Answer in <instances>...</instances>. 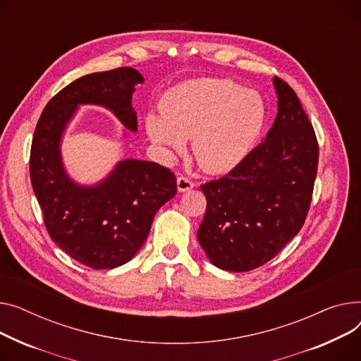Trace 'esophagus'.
<instances>
[{
  "mask_svg": "<svg viewBox=\"0 0 361 361\" xmlns=\"http://www.w3.org/2000/svg\"><path fill=\"white\" fill-rule=\"evenodd\" d=\"M194 186H195V183L190 180L189 178H186V176H179L178 178V190H179V192H186V190L192 189Z\"/></svg>",
  "mask_w": 361,
  "mask_h": 361,
  "instance_id": "34e87169",
  "label": "esophagus"
}]
</instances>
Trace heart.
I'll return each mask as SVG.
<instances>
[{
  "instance_id": "obj_1",
  "label": "heart",
  "mask_w": 361,
  "mask_h": 361,
  "mask_svg": "<svg viewBox=\"0 0 361 361\" xmlns=\"http://www.w3.org/2000/svg\"><path fill=\"white\" fill-rule=\"evenodd\" d=\"M267 122L268 106L259 92L227 78H197L164 94L161 114L147 115L145 131L164 154L182 152L192 138L204 171L227 173L252 153Z\"/></svg>"
}]
</instances>
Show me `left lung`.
Wrapping results in <instances>:
<instances>
[{
    "instance_id": "left-lung-1",
    "label": "left lung",
    "mask_w": 361,
    "mask_h": 361,
    "mask_svg": "<svg viewBox=\"0 0 361 361\" xmlns=\"http://www.w3.org/2000/svg\"><path fill=\"white\" fill-rule=\"evenodd\" d=\"M274 86L279 114L267 140L227 176L201 185L198 242L224 271L271 261L300 231L312 202L319 145L298 94L279 77Z\"/></svg>"
}]
</instances>
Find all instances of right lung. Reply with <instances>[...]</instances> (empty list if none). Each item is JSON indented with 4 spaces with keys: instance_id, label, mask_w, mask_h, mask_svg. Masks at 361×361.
Returning <instances> with one entry per match:
<instances>
[{
    "instance_id": "right-lung-1",
    "label": "right lung",
    "mask_w": 361,
    "mask_h": 361,
    "mask_svg": "<svg viewBox=\"0 0 361 361\" xmlns=\"http://www.w3.org/2000/svg\"><path fill=\"white\" fill-rule=\"evenodd\" d=\"M142 81L131 67L80 77L48 102L33 134L30 180L47 230L67 255L93 269L133 259L159 208L176 195V178L157 163L126 159L97 185H78L61 160L62 133L80 104L104 106L137 131L133 93Z\"/></svg>"
}]
</instances>
